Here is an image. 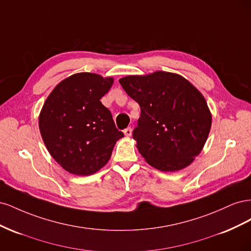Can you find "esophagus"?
<instances>
[{"instance_id": "obj_1", "label": "esophagus", "mask_w": 251, "mask_h": 251, "mask_svg": "<svg viewBox=\"0 0 251 251\" xmlns=\"http://www.w3.org/2000/svg\"><path fill=\"white\" fill-rule=\"evenodd\" d=\"M124 133L126 136H131L132 135V128L131 127H126L124 130Z\"/></svg>"}]
</instances>
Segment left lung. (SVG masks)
Here are the masks:
<instances>
[{
  "label": "left lung",
  "instance_id": "1",
  "mask_svg": "<svg viewBox=\"0 0 251 251\" xmlns=\"http://www.w3.org/2000/svg\"><path fill=\"white\" fill-rule=\"evenodd\" d=\"M119 82L140 105L133 138L146 161L163 172L191 164L202 151L211 126L203 95L181 75L163 71L132 75Z\"/></svg>",
  "mask_w": 251,
  "mask_h": 251
}]
</instances>
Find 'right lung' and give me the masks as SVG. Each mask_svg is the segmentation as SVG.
<instances>
[{"label": "right lung", "mask_w": 251, "mask_h": 251, "mask_svg": "<svg viewBox=\"0 0 251 251\" xmlns=\"http://www.w3.org/2000/svg\"><path fill=\"white\" fill-rule=\"evenodd\" d=\"M112 85V77L77 73L60 81L45 101L39 119L42 138L67 172L78 176L96 173L124 137L100 101Z\"/></svg>", "instance_id": "right-lung-1"}]
</instances>
